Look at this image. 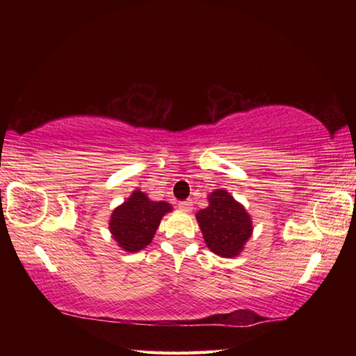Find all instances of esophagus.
I'll list each match as a JSON object with an SVG mask.
<instances>
[{
	"instance_id": "obj_1",
	"label": "esophagus",
	"mask_w": 356,
	"mask_h": 356,
	"mask_svg": "<svg viewBox=\"0 0 356 356\" xmlns=\"http://www.w3.org/2000/svg\"><path fill=\"white\" fill-rule=\"evenodd\" d=\"M179 208L184 211V213H191L193 211V202L191 200H185L179 203Z\"/></svg>"
}]
</instances>
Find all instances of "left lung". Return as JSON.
<instances>
[{
  "label": "left lung",
  "mask_w": 356,
  "mask_h": 356,
  "mask_svg": "<svg viewBox=\"0 0 356 356\" xmlns=\"http://www.w3.org/2000/svg\"><path fill=\"white\" fill-rule=\"evenodd\" d=\"M208 202V207L195 214L203 240L211 252L234 259L243 251L252 236V218L245 207L223 188L211 193Z\"/></svg>",
  "instance_id": "1"
}]
</instances>
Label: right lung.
<instances>
[{
	"instance_id": "right-lung-1",
	"label": "right lung",
	"mask_w": 356,
	"mask_h": 356,
	"mask_svg": "<svg viewBox=\"0 0 356 356\" xmlns=\"http://www.w3.org/2000/svg\"><path fill=\"white\" fill-rule=\"evenodd\" d=\"M171 211L170 203L154 202L143 191L134 190L113 209L108 223L111 237L122 251L139 252L151 243L162 217Z\"/></svg>"
}]
</instances>
